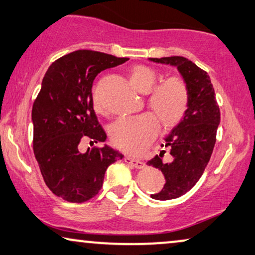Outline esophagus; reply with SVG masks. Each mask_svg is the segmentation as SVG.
Segmentation results:
<instances>
[{
  "mask_svg": "<svg viewBox=\"0 0 255 255\" xmlns=\"http://www.w3.org/2000/svg\"><path fill=\"white\" fill-rule=\"evenodd\" d=\"M125 162H126L129 165H131V166L136 167V168H143L145 166V164L143 163L142 160L131 158V157H125Z\"/></svg>",
  "mask_w": 255,
  "mask_h": 255,
  "instance_id": "esophagus-1",
  "label": "esophagus"
}]
</instances>
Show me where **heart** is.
I'll list each match as a JSON object with an SVG mask.
<instances>
[{"label": "heart", "instance_id": "1", "mask_svg": "<svg viewBox=\"0 0 255 255\" xmlns=\"http://www.w3.org/2000/svg\"><path fill=\"white\" fill-rule=\"evenodd\" d=\"M156 70L152 68L134 66L129 70V80L136 90L146 92L150 109L164 128H171L180 123L187 112L189 90L185 80L178 75L157 81ZM93 106L102 112V106L93 96ZM152 113L124 117L111 127V138L118 148L130 153H139L150 144L157 132V120Z\"/></svg>", "mask_w": 255, "mask_h": 255}]
</instances>
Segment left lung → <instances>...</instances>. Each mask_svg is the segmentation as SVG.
<instances>
[{"label":"left lung","instance_id":"obj_1","mask_svg":"<svg viewBox=\"0 0 255 255\" xmlns=\"http://www.w3.org/2000/svg\"><path fill=\"white\" fill-rule=\"evenodd\" d=\"M150 60L177 67L189 90L187 112L162 144L170 150L171 160L164 162L163 150L146 163L163 172L166 182L162 191L151 198L164 201L186 194L203 174L216 142L221 112L207 71L184 56Z\"/></svg>","mask_w":255,"mask_h":255}]
</instances>
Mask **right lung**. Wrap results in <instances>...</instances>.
<instances>
[{"instance_id": "1", "label": "right lung", "mask_w": 255, "mask_h": 255, "mask_svg": "<svg viewBox=\"0 0 255 255\" xmlns=\"http://www.w3.org/2000/svg\"><path fill=\"white\" fill-rule=\"evenodd\" d=\"M127 57L81 49L49 66L32 107L33 151L47 187L68 202L98 194L107 167L124 155L110 146L80 152L82 139L105 142L106 132L93 110L92 83L100 71Z\"/></svg>"}]
</instances>
